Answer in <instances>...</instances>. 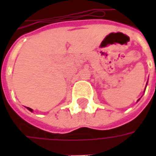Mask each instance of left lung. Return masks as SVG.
<instances>
[{"mask_svg":"<svg viewBox=\"0 0 156 156\" xmlns=\"http://www.w3.org/2000/svg\"><path fill=\"white\" fill-rule=\"evenodd\" d=\"M155 73H156V69H155ZM140 98H139V99H138V101H139V100H140Z\"/></svg>","mask_w":156,"mask_h":156,"instance_id":"obj_1","label":"left lung"}]
</instances>
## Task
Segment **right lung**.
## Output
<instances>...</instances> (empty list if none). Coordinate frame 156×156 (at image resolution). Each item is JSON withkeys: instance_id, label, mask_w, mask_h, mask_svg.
<instances>
[{"instance_id": "add662e5", "label": "right lung", "mask_w": 156, "mask_h": 156, "mask_svg": "<svg viewBox=\"0 0 156 156\" xmlns=\"http://www.w3.org/2000/svg\"><path fill=\"white\" fill-rule=\"evenodd\" d=\"M26 108H27V109H28L29 111H31V112H33V109H32V108H28V107H26Z\"/></svg>"}]
</instances>
